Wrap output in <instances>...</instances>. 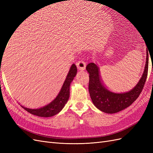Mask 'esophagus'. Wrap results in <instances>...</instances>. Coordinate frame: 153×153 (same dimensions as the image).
<instances>
[{
  "label": "esophagus",
  "mask_w": 153,
  "mask_h": 153,
  "mask_svg": "<svg viewBox=\"0 0 153 153\" xmlns=\"http://www.w3.org/2000/svg\"><path fill=\"white\" fill-rule=\"evenodd\" d=\"M76 66H77V68L78 69H79V70H84V69H85V66H86V64L85 62L82 61V60H81V61H78L77 63H76Z\"/></svg>",
  "instance_id": "34e87169"
}]
</instances>
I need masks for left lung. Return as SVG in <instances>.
I'll return each mask as SVG.
<instances>
[{"label": "left lung", "mask_w": 153, "mask_h": 153, "mask_svg": "<svg viewBox=\"0 0 153 153\" xmlns=\"http://www.w3.org/2000/svg\"><path fill=\"white\" fill-rule=\"evenodd\" d=\"M146 61L144 70L137 84L128 92L121 93L108 90L101 81L98 66L94 62L88 64L86 69L89 73V91L96 107L106 114H115L130 106L140 94L146 81L149 64L147 48Z\"/></svg>", "instance_id": "obj_1"}]
</instances>
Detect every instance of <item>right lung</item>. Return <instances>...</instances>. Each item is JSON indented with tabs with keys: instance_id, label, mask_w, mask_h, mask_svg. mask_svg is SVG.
I'll use <instances>...</instances> for the list:
<instances>
[{
	"instance_id": "add662e5",
	"label": "right lung",
	"mask_w": 153,
	"mask_h": 153,
	"mask_svg": "<svg viewBox=\"0 0 153 153\" xmlns=\"http://www.w3.org/2000/svg\"><path fill=\"white\" fill-rule=\"evenodd\" d=\"M76 66L75 64H73L68 73L66 80L64 82L61 91L59 92L56 98L52 102L38 108H26L23 106H21L30 114L39 117H49L57 114L61 112L68 102V100L69 98V88H70L71 83L76 76Z\"/></svg>"
}]
</instances>
